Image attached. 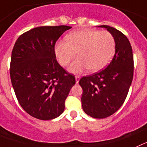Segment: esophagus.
I'll use <instances>...</instances> for the list:
<instances>
[{"label":"esophagus","instance_id":"esophagus-1","mask_svg":"<svg viewBox=\"0 0 147 147\" xmlns=\"http://www.w3.org/2000/svg\"><path fill=\"white\" fill-rule=\"evenodd\" d=\"M80 79H81V77H80L79 75H76V76H75V81H76V84H78V83L79 82Z\"/></svg>","mask_w":147,"mask_h":147}]
</instances>
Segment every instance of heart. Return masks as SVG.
Wrapping results in <instances>:
<instances>
[{"label": "heart", "instance_id": "heart-1", "mask_svg": "<svg viewBox=\"0 0 147 147\" xmlns=\"http://www.w3.org/2000/svg\"><path fill=\"white\" fill-rule=\"evenodd\" d=\"M66 40L56 43L55 52L61 65L66 66L77 52L78 57L69 66L73 73H81L87 69L92 72L102 69L115 52V38L107 31L78 29L67 34Z\"/></svg>", "mask_w": 147, "mask_h": 147}]
</instances>
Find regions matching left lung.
Segmentation results:
<instances>
[{"mask_svg": "<svg viewBox=\"0 0 147 147\" xmlns=\"http://www.w3.org/2000/svg\"><path fill=\"white\" fill-rule=\"evenodd\" d=\"M114 37L115 55L105 69L83 77L79 84L83 89L82 108L94 118H105L114 114L123 104L129 89L134 72L132 49L128 38L118 29L107 25Z\"/></svg>", "mask_w": 147, "mask_h": 147, "instance_id": "8db88e82", "label": "left lung"}]
</instances>
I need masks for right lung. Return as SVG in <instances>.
I'll list each match as a JSON object with an SVG mask.
<instances>
[{"label":"right lung","instance_id":"right-lung-1","mask_svg":"<svg viewBox=\"0 0 147 147\" xmlns=\"http://www.w3.org/2000/svg\"><path fill=\"white\" fill-rule=\"evenodd\" d=\"M68 26H40L20 35L15 43L10 78L19 104L28 114L52 120L63 113L75 76L56 60L55 45Z\"/></svg>","mask_w":147,"mask_h":147}]
</instances>
